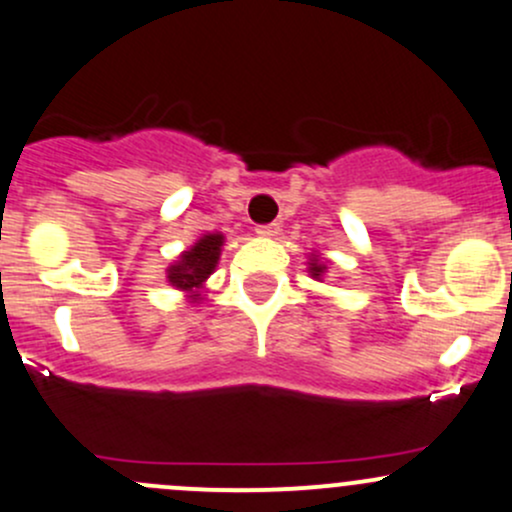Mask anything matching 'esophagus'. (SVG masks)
Returning <instances> with one entry per match:
<instances>
[{
  "label": "esophagus",
  "instance_id": "obj_1",
  "mask_svg": "<svg viewBox=\"0 0 512 512\" xmlns=\"http://www.w3.org/2000/svg\"><path fill=\"white\" fill-rule=\"evenodd\" d=\"M279 230H282V225H279V223L257 225V235H262V238H277Z\"/></svg>",
  "mask_w": 512,
  "mask_h": 512
}]
</instances>
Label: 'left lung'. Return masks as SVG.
<instances>
[{
    "mask_svg": "<svg viewBox=\"0 0 512 512\" xmlns=\"http://www.w3.org/2000/svg\"><path fill=\"white\" fill-rule=\"evenodd\" d=\"M306 265H309L306 270H309V274L316 279V282H324V277L328 272V260L324 255H321L319 250L309 252V262H306Z\"/></svg>",
    "mask_w": 512,
    "mask_h": 512,
    "instance_id": "1",
    "label": "left lung"
}]
</instances>
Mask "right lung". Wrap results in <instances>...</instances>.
<instances>
[{
	"mask_svg": "<svg viewBox=\"0 0 512 512\" xmlns=\"http://www.w3.org/2000/svg\"><path fill=\"white\" fill-rule=\"evenodd\" d=\"M223 233L201 235L191 247H186L169 267H166V282L174 289L186 294L188 304H198L206 299V282L215 272L223 252Z\"/></svg>",
	"mask_w": 512,
	"mask_h": 512,
	"instance_id": "add662e5",
	"label": "right lung"
}]
</instances>
